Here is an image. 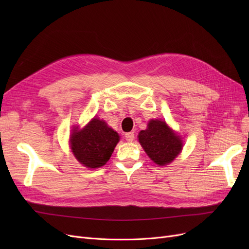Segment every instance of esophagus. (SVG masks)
I'll use <instances>...</instances> for the list:
<instances>
[{"instance_id": "34e87169", "label": "esophagus", "mask_w": 249, "mask_h": 249, "mask_svg": "<svg viewBox=\"0 0 249 249\" xmlns=\"http://www.w3.org/2000/svg\"><path fill=\"white\" fill-rule=\"evenodd\" d=\"M124 137H125V140H126V141L132 142V141L134 140V138H135V135H134V133L130 132V133H126Z\"/></svg>"}]
</instances>
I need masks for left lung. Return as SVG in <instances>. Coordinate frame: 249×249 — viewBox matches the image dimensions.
<instances>
[{
  "label": "left lung",
  "mask_w": 249,
  "mask_h": 249,
  "mask_svg": "<svg viewBox=\"0 0 249 249\" xmlns=\"http://www.w3.org/2000/svg\"><path fill=\"white\" fill-rule=\"evenodd\" d=\"M139 142L147 156L163 166L175 160L183 147L182 140L162 120H150L147 129L139 133Z\"/></svg>",
  "instance_id": "left-lung-1"
}]
</instances>
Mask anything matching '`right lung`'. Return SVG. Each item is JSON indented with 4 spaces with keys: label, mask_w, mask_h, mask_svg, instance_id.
Returning <instances> with one entry per match:
<instances>
[{
    "label": "right lung",
    "mask_w": 249,
    "mask_h": 249,
    "mask_svg": "<svg viewBox=\"0 0 249 249\" xmlns=\"http://www.w3.org/2000/svg\"><path fill=\"white\" fill-rule=\"evenodd\" d=\"M119 141L118 134L99 118H93L83 130L74 129L71 147L76 159L88 168L106 164Z\"/></svg>",
    "instance_id": "right-lung-1"
}]
</instances>
